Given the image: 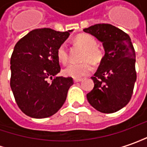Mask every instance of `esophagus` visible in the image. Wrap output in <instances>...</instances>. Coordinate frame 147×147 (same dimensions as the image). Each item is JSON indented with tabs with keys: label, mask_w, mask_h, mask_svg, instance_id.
<instances>
[{
	"label": "esophagus",
	"mask_w": 147,
	"mask_h": 147,
	"mask_svg": "<svg viewBox=\"0 0 147 147\" xmlns=\"http://www.w3.org/2000/svg\"><path fill=\"white\" fill-rule=\"evenodd\" d=\"M83 80V79L81 78H74V82L75 83H77V82H80Z\"/></svg>",
	"instance_id": "obj_1"
}]
</instances>
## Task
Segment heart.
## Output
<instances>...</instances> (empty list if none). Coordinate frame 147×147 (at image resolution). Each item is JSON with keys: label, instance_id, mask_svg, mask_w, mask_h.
<instances>
[{"label": "heart", "instance_id": "heart-1", "mask_svg": "<svg viewBox=\"0 0 147 147\" xmlns=\"http://www.w3.org/2000/svg\"><path fill=\"white\" fill-rule=\"evenodd\" d=\"M75 42L85 49L82 57V59L85 61L80 63H70L63 70V72L66 76L81 78L92 73L94 69L92 63L87 59H90L94 63H99L102 60L104 52L96 46L97 42L96 38L90 34H79L75 38ZM57 58L62 63H66L68 60V51L65 43H63L59 47L57 50Z\"/></svg>", "mask_w": 147, "mask_h": 147}]
</instances>
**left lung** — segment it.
<instances>
[{"mask_svg": "<svg viewBox=\"0 0 147 147\" xmlns=\"http://www.w3.org/2000/svg\"><path fill=\"white\" fill-rule=\"evenodd\" d=\"M84 31L96 38L105 49V55L92 77L94 88L87 99L100 113H115L130 100L137 79L136 55L131 39L110 24H96Z\"/></svg>", "mask_w": 147, "mask_h": 147, "instance_id": "left-lung-1", "label": "left lung"}]
</instances>
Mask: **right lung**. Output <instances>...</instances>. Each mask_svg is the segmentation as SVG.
I'll use <instances>...</instances> for the list:
<instances>
[{
  "mask_svg": "<svg viewBox=\"0 0 147 147\" xmlns=\"http://www.w3.org/2000/svg\"><path fill=\"white\" fill-rule=\"evenodd\" d=\"M71 31L36 29L15 45L10 59V87L26 115L46 118L56 113L65 102L73 80L53 76L60 71L57 50ZM48 78L52 81L48 82Z\"/></svg>",
  "mask_w": 147,
  "mask_h": 147,
  "instance_id": "right-lung-1",
  "label": "right lung"
}]
</instances>
